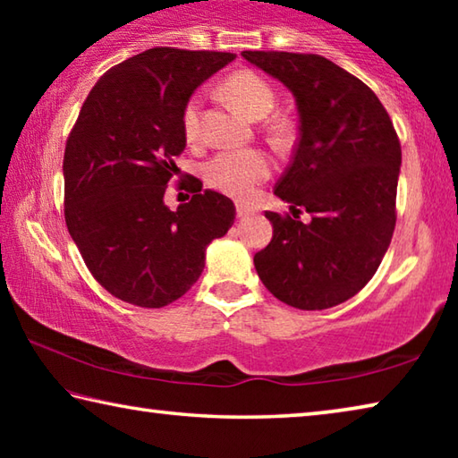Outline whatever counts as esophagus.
Listing matches in <instances>:
<instances>
[{"instance_id":"34e87169","label":"esophagus","mask_w":458,"mask_h":458,"mask_svg":"<svg viewBox=\"0 0 458 458\" xmlns=\"http://www.w3.org/2000/svg\"><path fill=\"white\" fill-rule=\"evenodd\" d=\"M254 214V208L250 206H244V204H238L236 206V216L238 218H248V216Z\"/></svg>"}]
</instances>
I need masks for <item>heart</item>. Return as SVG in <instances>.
<instances>
[{
	"mask_svg": "<svg viewBox=\"0 0 458 458\" xmlns=\"http://www.w3.org/2000/svg\"><path fill=\"white\" fill-rule=\"evenodd\" d=\"M224 95L238 105L248 117L260 121L273 113L276 95L270 84L260 74L252 71H240L224 81ZM183 135L190 143L199 137V98L188 100L182 117ZM281 135V131H276ZM273 172V161L260 149H228L208 161L204 167L206 183L216 191L226 193L230 198L248 199L260 183L268 180Z\"/></svg>",
	"mask_w": 458,
	"mask_h": 458,
	"instance_id": "heart-1",
	"label": "heart"
}]
</instances>
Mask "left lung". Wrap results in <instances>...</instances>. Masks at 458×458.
<instances>
[{
	"instance_id": "left-lung-1",
	"label": "left lung",
	"mask_w": 458,
	"mask_h": 458,
	"mask_svg": "<svg viewBox=\"0 0 458 458\" xmlns=\"http://www.w3.org/2000/svg\"><path fill=\"white\" fill-rule=\"evenodd\" d=\"M242 56L293 92L299 143L275 196L291 214L265 216L273 240L254 254L262 284L283 303L321 311L368 284L396 226L402 149L384 105L360 79L319 54ZM312 218L301 223L298 214Z\"/></svg>"
}]
</instances>
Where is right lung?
Returning <instances> with one entry per match:
<instances>
[{"label":"right lung","mask_w":458,"mask_h":458,"mask_svg":"<svg viewBox=\"0 0 458 458\" xmlns=\"http://www.w3.org/2000/svg\"><path fill=\"white\" fill-rule=\"evenodd\" d=\"M230 52L151 48L100 76L64 151V218L92 276L125 303L159 309L191 289L206 248L236 218L232 199L201 190L169 210L167 183L185 149L183 108Z\"/></svg>","instance_id":"obj_1"}]
</instances>
